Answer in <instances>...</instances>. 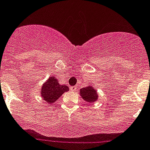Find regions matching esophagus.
Returning a JSON list of instances; mask_svg holds the SVG:
<instances>
[{
	"label": "esophagus",
	"mask_w": 150,
	"mask_h": 150,
	"mask_svg": "<svg viewBox=\"0 0 150 150\" xmlns=\"http://www.w3.org/2000/svg\"><path fill=\"white\" fill-rule=\"evenodd\" d=\"M70 90L71 91H75L77 90V87H75V86H71V88H70Z\"/></svg>",
	"instance_id": "esophagus-1"
}]
</instances>
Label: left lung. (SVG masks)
<instances>
[{"label": "left lung", "instance_id": "1", "mask_svg": "<svg viewBox=\"0 0 150 150\" xmlns=\"http://www.w3.org/2000/svg\"><path fill=\"white\" fill-rule=\"evenodd\" d=\"M80 94L84 100L89 103H93L97 100V97H98L97 91L91 86L81 88L80 90Z\"/></svg>", "mask_w": 150, "mask_h": 150}]
</instances>
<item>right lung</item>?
<instances>
[{
	"instance_id": "1",
	"label": "right lung",
	"mask_w": 150,
	"mask_h": 150,
	"mask_svg": "<svg viewBox=\"0 0 150 150\" xmlns=\"http://www.w3.org/2000/svg\"><path fill=\"white\" fill-rule=\"evenodd\" d=\"M69 91V87L61 85L55 77H50L41 88V97L47 103H53L61 97L63 93Z\"/></svg>"
}]
</instances>
